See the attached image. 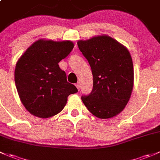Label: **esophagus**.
I'll list each match as a JSON object with an SVG mask.
<instances>
[{"label": "esophagus", "mask_w": 160, "mask_h": 160, "mask_svg": "<svg viewBox=\"0 0 160 160\" xmlns=\"http://www.w3.org/2000/svg\"><path fill=\"white\" fill-rule=\"evenodd\" d=\"M75 86H76V88H78V90H79L80 89V83H79V82H78V83L75 84Z\"/></svg>", "instance_id": "esophagus-1"}]
</instances>
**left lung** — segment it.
<instances>
[{
	"label": "left lung",
	"mask_w": 160,
	"mask_h": 160,
	"mask_svg": "<svg viewBox=\"0 0 160 160\" xmlns=\"http://www.w3.org/2000/svg\"><path fill=\"white\" fill-rule=\"evenodd\" d=\"M78 48L88 60L93 75V88L82 100L88 111L99 118L119 114L129 102L134 71L127 48L108 35L79 40Z\"/></svg>",
	"instance_id": "1"
}]
</instances>
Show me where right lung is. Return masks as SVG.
Listing matches in <instances>:
<instances>
[{"label": "right lung", "mask_w": 160, "mask_h": 160, "mask_svg": "<svg viewBox=\"0 0 160 160\" xmlns=\"http://www.w3.org/2000/svg\"><path fill=\"white\" fill-rule=\"evenodd\" d=\"M73 48L71 41L40 39L18 59L14 71L16 88L31 114L42 118L55 116L65 106L68 95L78 92L58 65Z\"/></svg>", "instance_id": "right-lung-1"}]
</instances>
